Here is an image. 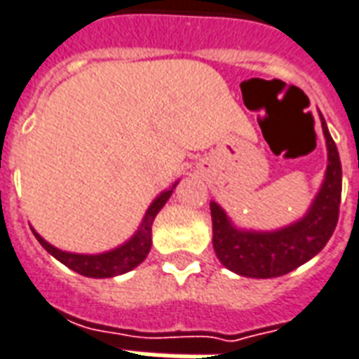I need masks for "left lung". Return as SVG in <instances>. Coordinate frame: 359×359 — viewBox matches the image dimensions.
Returning a JSON list of instances; mask_svg holds the SVG:
<instances>
[{"label": "left lung", "instance_id": "obj_1", "mask_svg": "<svg viewBox=\"0 0 359 359\" xmlns=\"http://www.w3.org/2000/svg\"><path fill=\"white\" fill-rule=\"evenodd\" d=\"M321 127L327 141V172L311 207L299 220L273 232L243 230L233 224L218 203H210L212 248L218 261L232 273L249 278H274L288 274L313 259L330 240L338 222L342 166L337 144L323 116Z\"/></svg>", "mask_w": 359, "mask_h": 359}]
</instances>
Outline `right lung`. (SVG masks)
<instances>
[{
    "label": "right lung",
    "instance_id": "obj_1",
    "mask_svg": "<svg viewBox=\"0 0 359 359\" xmlns=\"http://www.w3.org/2000/svg\"><path fill=\"white\" fill-rule=\"evenodd\" d=\"M175 182L170 189L162 191L152 201L151 207L147 208V212L143 216V222L139 224L137 232L126 241L121 243L119 248L110 249V251H104L98 255H83V253H69V251H62V249L53 248L52 243L36 233V230L32 228V233L36 236V240L40 241V245L53 255L60 263L65 266H69L71 271L88 276V278H111V276H118V274H126L129 271H133L135 266L141 265L152 245V222L160 212V208L166 205V201L170 199V195L174 193Z\"/></svg>",
    "mask_w": 359,
    "mask_h": 359
}]
</instances>
